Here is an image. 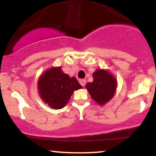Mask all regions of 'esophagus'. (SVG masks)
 I'll list each match as a JSON object with an SVG mask.
<instances>
[{
  "label": "esophagus",
  "mask_w": 156,
  "mask_h": 156,
  "mask_svg": "<svg viewBox=\"0 0 156 156\" xmlns=\"http://www.w3.org/2000/svg\"><path fill=\"white\" fill-rule=\"evenodd\" d=\"M86 83H87V82H86V80H84V79L80 80V85L82 86V87H85Z\"/></svg>",
  "instance_id": "34e87169"
}]
</instances>
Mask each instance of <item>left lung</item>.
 Masks as SVG:
<instances>
[{
	"instance_id": "left-lung-1",
	"label": "left lung",
	"mask_w": 156,
	"mask_h": 156,
	"mask_svg": "<svg viewBox=\"0 0 156 156\" xmlns=\"http://www.w3.org/2000/svg\"><path fill=\"white\" fill-rule=\"evenodd\" d=\"M115 77L105 69H96L93 73V82L86 85L91 97L99 105H103L112 99L117 89Z\"/></svg>"
}]
</instances>
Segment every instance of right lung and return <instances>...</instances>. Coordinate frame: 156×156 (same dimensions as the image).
<instances>
[{
  "mask_svg": "<svg viewBox=\"0 0 156 156\" xmlns=\"http://www.w3.org/2000/svg\"><path fill=\"white\" fill-rule=\"evenodd\" d=\"M75 77L70 78L62 70V67H52L41 75L38 89L41 99L52 108H64L73 92L82 89Z\"/></svg>",
  "mask_w": 156,
  "mask_h": 156,
  "instance_id": "add662e5",
  "label": "right lung"
}]
</instances>
